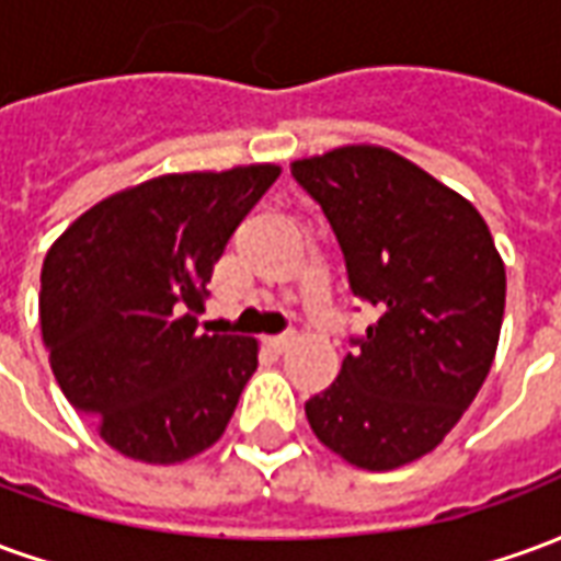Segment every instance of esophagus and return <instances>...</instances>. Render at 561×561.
Masks as SVG:
<instances>
[{"label": "esophagus", "mask_w": 561, "mask_h": 561, "mask_svg": "<svg viewBox=\"0 0 561 561\" xmlns=\"http://www.w3.org/2000/svg\"><path fill=\"white\" fill-rule=\"evenodd\" d=\"M294 340H297L294 333H279V336H270L267 345H270V348H273V352H288Z\"/></svg>", "instance_id": "esophagus-1"}]
</instances>
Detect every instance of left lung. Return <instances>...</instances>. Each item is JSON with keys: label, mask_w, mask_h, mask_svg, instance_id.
Segmentation results:
<instances>
[{"label": "left lung", "mask_w": 561, "mask_h": 561, "mask_svg": "<svg viewBox=\"0 0 561 561\" xmlns=\"http://www.w3.org/2000/svg\"><path fill=\"white\" fill-rule=\"evenodd\" d=\"M336 231L348 282L378 309L336 381L306 402L318 442L390 471L445 442L486 381L505 261L471 201L378 144L291 161Z\"/></svg>", "instance_id": "1"}]
</instances>
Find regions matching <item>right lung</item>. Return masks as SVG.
<instances>
[{
	"mask_svg": "<svg viewBox=\"0 0 561 561\" xmlns=\"http://www.w3.org/2000/svg\"><path fill=\"white\" fill-rule=\"evenodd\" d=\"M282 173L273 161L164 173L68 225L42 267V340L68 402L123 457L173 466L225 433L257 340L201 333L213 264Z\"/></svg>",
	"mask_w": 561,
	"mask_h": 561,
	"instance_id": "right-lung-1",
	"label": "right lung"
}]
</instances>
